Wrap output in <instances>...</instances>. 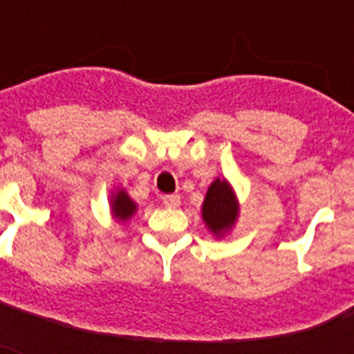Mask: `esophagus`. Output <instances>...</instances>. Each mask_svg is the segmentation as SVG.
<instances>
[{
  "label": "esophagus",
  "instance_id": "obj_1",
  "mask_svg": "<svg viewBox=\"0 0 354 354\" xmlns=\"http://www.w3.org/2000/svg\"><path fill=\"white\" fill-rule=\"evenodd\" d=\"M161 202H163L167 207H178V205H180V196H178V194H163V196H161Z\"/></svg>",
  "mask_w": 354,
  "mask_h": 354
}]
</instances>
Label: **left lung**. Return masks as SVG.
Listing matches in <instances>:
<instances>
[{"mask_svg": "<svg viewBox=\"0 0 354 354\" xmlns=\"http://www.w3.org/2000/svg\"><path fill=\"white\" fill-rule=\"evenodd\" d=\"M202 216L213 233H222L233 226L236 218V202L226 180H215L205 194Z\"/></svg>", "mask_w": 354, "mask_h": 354, "instance_id": "1", "label": "left lung"}]
</instances>
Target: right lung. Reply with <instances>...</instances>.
Wrapping results in <instances>:
<instances>
[{
	"instance_id": "1",
	"label": "right lung",
	"mask_w": 354,
	"mask_h": 354,
	"mask_svg": "<svg viewBox=\"0 0 354 354\" xmlns=\"http://www.w3.org/2000/svg\"><path fill=\"white\" fill-rule=\"evenodd\" d=\"M112 209L113 215L118 216L119 221H124V218H128L130 215H133L136 204L128 198V194L124 193V191H121V193H118L115 200H112Z\"/></svg>"
}]
</instances>
